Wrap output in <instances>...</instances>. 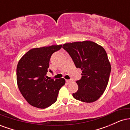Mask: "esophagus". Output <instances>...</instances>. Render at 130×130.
<instances>
[{
	"label": "esophagus",
	"mask_w": 130,
	"mask_h": 130,
	"mask_svg": "<svg viewBox=\"0 0 130 130\" xmlns=\"http://www.w3.org/2000/svg\"><path fill=\"white\" fill-rule=\"evenodd\" d=\"M72 81H73V80H71V79H67L66 80V82H67V83H71V82H72Z\"/></svg>",
	"instance_id": "1"
}]
</instances>
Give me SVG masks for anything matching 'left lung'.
<instances>
[{
  "mask_svg": "<svg viewBox=\"0 0 130 130\" xmlns=\"http://www.w3.org/2000/svg\"><path fill=\"white\" fill-rule=\"evenodd\" d=\"M63 48L72 58L76 68L82 70L77 80L78 90L73 93L76 100L86 103L96 101L108 85L111 67L102 46L91 41L65 43Z\"/></svg>",
  "mask_w": 130,
  "mask_h": 130,
  "instance_id": "1",
  "label": "left lung"
}]
</instances>
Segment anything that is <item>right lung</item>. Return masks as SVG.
I'll use <instances>...</instances> for the list:
<instances>
[{
  "label": "right lung",
  "instance_id": "add662e5",
  "mask_svg": "<svg viewBox=\"0 0 130 130\" xmlns=\"http://www.w3.org/2000/svg\"><path fill=\"white\" fill-rule=\"evenodd\" d=\"M62 45L33 48L19 61L16 68L17 84L22 95L32 106L44 109L57 101L63 78L49 79L46 76L50 58ZM50 72L53 73L50 70Z\"/></svg>",
  "mask_w": 130,
  "mask_h": 130
}]
</instances>
